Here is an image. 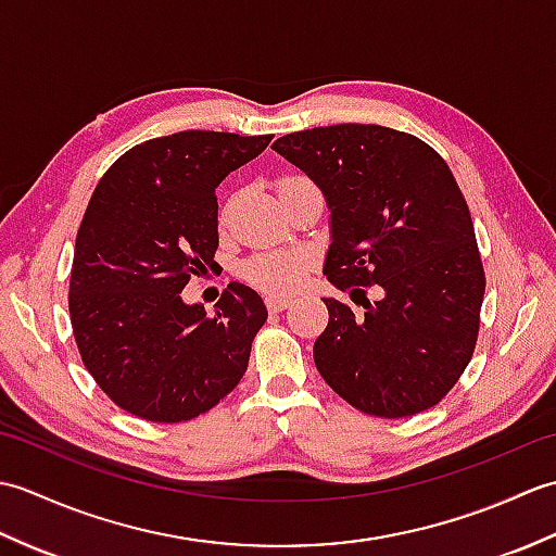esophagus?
<instances>
[{"instance_id":"esophagus-1","label":"esophagus","mask_w":556,"mask_h":556,"mask_svg":"<svg viewBox=\"0 0 556 556\" xmlns=\"http://www.w3.org/2000/svg\"><path fill=\"white\" fill-rule=\"evenodd\" d=\"M265 305L269 313H279V311H285L287 305H291V299L289 296H267Z\"/></svg>"}]
</instances>
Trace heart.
Wrapping results in <instances>:
<instances>
[{"mask_svg":"<svg viewBox=\"0 0 556 556\" xmlns=\"http://www.w3.org/2000/svg\"><path fill=\"white\" fill-rule=\"evenodd\" d=\"M311 188H317V186L305 174H285L277 181V191L281 198L301 193V191H311ZM227 217H229V207L222 212V222H227ZM311 267H313V257L303 251L265 253V255L253 257L251 263L243 267V277L251 281L253 287L263 291L287 293L301 285L305 275L311 271Z\"/></svg>","mask_w":556,"mask_h":556,"instance_id":"heart-1","label":"heart"}]
</instances>
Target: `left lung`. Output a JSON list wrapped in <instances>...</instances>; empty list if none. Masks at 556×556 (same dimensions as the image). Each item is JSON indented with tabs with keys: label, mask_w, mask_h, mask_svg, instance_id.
Returning a JSON list of instances; mask_svg holds the SVG:
<instances>
[{
	"label": "left lung",
	"mask_w": 556,
	"mask_h": 556,
	"mask_svg": "<svg viewBox=\"0 0 556 556\" xmlns=\"http://www.w3.org/2000/svg\"><path fill=\"white\" fill-rule=\"evenodd\" d=\"M332 210L325 275L341 291L380 289L356 315L325 299L317 372L375 418L440 404L473 358L485 269L448 164L425 140L375 124L317 126L275 140Z\"/></svg>",
	"instance_id": "obj_1"
}]
</instances>
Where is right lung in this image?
<instances>
[{"instance_id": "1", "label": "right lung", "mask_w": 556, "mask_h": 556, "mask_svg": "<svg viewBox=\"0 0 556 556\" xmlns=\"http://www.w3.org/2000/svg\"><path fill=\"white\" fill-rule=\"evenodd\" d=\"M269 140L152 138L124 152L92 191L71 265V327L92 380L136 418H198L241 382L267 320L263 299L231 281L207 315L181 291L215 265L217 186Z\"/></svg>"}]
</instances>
